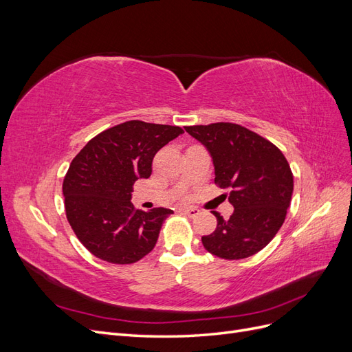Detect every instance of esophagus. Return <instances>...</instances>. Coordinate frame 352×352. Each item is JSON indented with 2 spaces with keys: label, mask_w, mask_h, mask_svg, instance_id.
Returning <instances> with one entry per match:
<instances>
[{
  "label": "esophagus",
  "mask_w": 352,
  "mask_h": 352,
  "mask_svg": "<svg viewBox=\"0 0 352 352\" xmlns=\"http://www.w3.org/2000/svg\"><path fill=\"white\" fill-rule=\"evenodd\" d=\"M180 211H182L184 214H186L188 217H197V216H199V212H201L197 207H182V208H180Z\"/></svg>",
  "instance_id": "obj_1"
}]
</instances>
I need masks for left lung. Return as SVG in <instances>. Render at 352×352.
<instances>
[{
  "label": "left lung",
  "mask_w": 352,
  "mask_h": 352,
  "mask_svg": "<svg viewBox=\"0 0 352 352\" xmlns=\"http://www.w3.org/2000/svg\"><path fill=\"white\" fill-rule=\"evenodd\" d=\"M185 131L207 148L214 182L230 188L228 199L235 208L229 220L212 211L217 228L202 236V245L225 260L251 257L283 225L294 192L289 163L278 146L241 124L220 122Z\"/></svg>",
  "instance_id": "8db88e82"
}]
</instances>
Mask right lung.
Returning a JSON list of instances; mask_svg holds the SVG:
<instances>
[{
  "mask_svg": "<svg viewBox=\"0 0 352 352\" xmlns=\"http://www.w3.org/2000/svg\"><path fill=\"white\" fill-rule=\"evenodd\" d=\"M182 133L179 126L124 122L92 138L73 158L63 182L66 216L95 257L132 264L153 251L173 210H135L133 184L151 176L157 151Z\"/></svg>",
  "mask_w": 352,
  "mask_h": 352,
  "instance_id": "obj_1",
  "label": "right lung"
}]
</instances>
